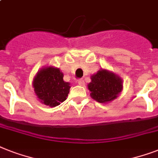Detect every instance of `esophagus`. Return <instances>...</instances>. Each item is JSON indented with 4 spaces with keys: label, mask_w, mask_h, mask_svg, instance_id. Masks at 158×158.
Here are the masks:
<instances>
[{
    "label": "esophagus",
    "mask_w": 158,
    "mask_h": 158,
    "mask_svg": "<svg viewBox=\"0 0 158 158\" xmlns=\"http://www.w3.org/2000/svg\"><path fill=\"white\" fill-rule=\"evenodd\" d=\"M78 84H79V85H80V86H84V81L83 80V79H79V80H78Z\"/></svg>",
    "instance_id": "34e87169"
}]
</instances>
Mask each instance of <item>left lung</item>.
Instances as JSON below:
<instances>
[{
  "instance_id": "obj_1",
  "label": "left lung",
  "mask_w": 158,
  "mask_h": 158,
  "mask_svg": "<svg viewBox=\"0 0 158 158\" xmlns=\"http://www.w3.org/2000/svg\"><path fill=\"white\" fill-rule=\"evenodd\" d=\"M90 97L100 103H109L118 98L123 90V80L118 74L106 69L91 75L88 84Z\"/></svg>"
}]
</instances>
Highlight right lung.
Listing matches in <instances>:
<instances>
[{
    "mask_svg": "<svg viewBox=\"0 0 158 158\" xmlns=\"http://www.w3.org/2000/svg\"><path fill=\"white\" fill-rule=\"evenodd\" d=\"M64 74L59 68L48 65L40 69L33 80V88L42 103L55 107L65 101L70 89L69 82L64 81Z\"/></svg>",
    "mask_w": 158,
    "mask_h": 158,
    "instance_id": "obj_1",
    "label": "right lung"
}]
</instances>
